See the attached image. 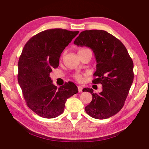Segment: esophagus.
<instances>
[{
    "mask_svg": "<svg viewBox=\"0 0 149 149\" xmlns=\"http://www.w3.org/2000/svg\"><path fill=\"white\" fill-rule=\"evenodd\" d=\"M77 88H78V91H79V92L80 93V92H82V90H83V87H81V86H78L77 87Z\"/></svg>",
    "mask_w": 149,
    "mask_h": 149,
    "instance_id": "obj_1",
    "label": "esophagus"
}]
</instances>
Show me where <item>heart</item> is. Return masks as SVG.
Returning a JSON list of instances; mask_svg holds the SVG:
<instances>
[{"mask_svg":"<svg viewBox=\"0 0 149 149\" xmlns=\"http://www.w3.org/2000/svg\"><path fill=\"white\" fill-rule=\"evenodd\" d=\"M89 50V49H80L79 50V52H83V51H85V50ZM74 77L75 78V79H76L77 81H81V79H82V75H81V74H75V75H74Z\"/></svg>","mask_w":149,"mask_h":149,"instance_id":"obj_1","label":"heart"}]
</instances>
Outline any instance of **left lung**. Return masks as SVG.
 <instances>
[{"mask_svg": "<svg viewBox=\"0 0 149 149\" xmlns=\"http://www.w3.org/2000/svg\"><path fill=\"white\" fill-rule=\"evenodd\" d=\"M74 43L92 49L97 63L94 73L97 77L93 83L102 85L99 94L89 88L83 89L93 96L91 102L85 108V112L99 120L116 114L124 105L134 77L133 62L126 48L119 39L104 30L81 32Z\"/></svg>", "mask_w": 149, "mask_h": 149, "instance_id": "left-lung-1", "label": "left lung"}]
</instances>
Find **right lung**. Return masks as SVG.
I'll return each instance as SVG.
<instances>
[{"label":"right lung","mask_w":149,"mask_h":149,"mask_svg":"<svg viewBox=\"0 0 149 149\" xmlns=\"http://www.w3.org/2000/svg\"><path fill=\"white\" fill-rule=\"evenodd\" d=\"M79 31L51 29L41 31L26 42L18 61L17 81L26 104L39 116L54 118L62 114L65 103L78 93L68 82L58 89L50 73L59 65L63 50Z\"/></svg>","instance_id":"right-lung-1"}]
</instances>
